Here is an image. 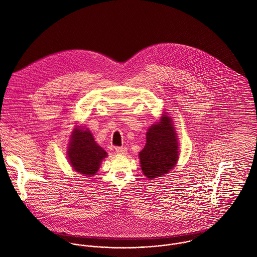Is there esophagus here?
Here are the masks:
<instances>
[{
	"label": "esophagus",
	"mask_w": 257,
	"mask_h": 257,
	"mask_svg": "<svg viewBox=\"0 0 257 257\" xmlns=\"http://www.w3.org/2000/svg\"><path fill=\"white\" fill-rule=\"evenodd\" d=\"M115 150L117 154H120V155H125L127 153V149L125 147H116Z\"/></svg>",
	"instance_id": "34e87169"
}]
</instances>
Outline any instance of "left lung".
Wrapping results in <instances>:
<instances>
[{
    "label": "left lung",
    "mask_w": 257,
    "mask_h": 257,
    "mask_svg": "<svg viewBox=\"0 0 257 257\" xmlns=\"http://www.w3.org/2000/svg\"><path fill=\"white\" fill-rule=\"evenodd\" d=\"M146 145L139 153L141 168L149 179L161 177L171 170L178 159V142L171 119L164 115L146 134Z\"/></svg>",
    "instance_id": "obj_1"
}]
</instances>
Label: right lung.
I'll use <instances>...</instances> for the list:
<instances>
[{
	"instance_id": "add662e5",
	"label": "right lung",
	"mask_w": 257,
	"mask_h": 257,
	"mask_svg": "<svg viewBox=\"0 0 257 257\" xmlns=\"http://www.w3.org/2000/svg\"><path fill=\"white\" fill-rule=\"evenodd\" d=\"M107 156V152L95 141L91 132L75 129L68 150V158L75 171L84 175H94Z\"/></svg>"
}]
</instances>
